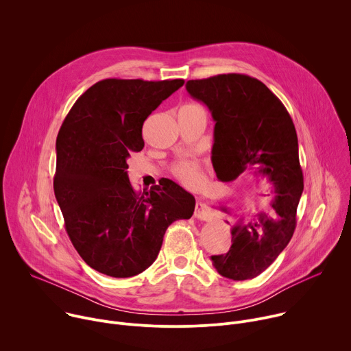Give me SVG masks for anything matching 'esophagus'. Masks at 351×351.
<instances>
[{
  "mask_svg": "<svg viewBox=\"0 0 351 351\" xmlns=\"http://www.w3.org/2000/svg\"><path fill=\"white\" fill-rule=\"evenodd\" d=\"M194 215H195V218L202 219V221H210L213 218V214L210 213V210L202 202H197L195 203Z\"/></svg>",
  "mask_w": 351,
  "mask_h": 351,
  "instance_id": "obj_1",
  "label": "esophagus"
}]
</instances>
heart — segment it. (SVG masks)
<instances>
[{"label":"heart","mask_w":351,"mask_h":351,"mask_svg":"<svg viewBox=\"0 0 351 351\" xmlns=\"http://www.w3.org/2000/svg\"><path fill=\"white\" fill-rule=\"evenodd\" d=\"M172 172L187 187H198L203 182L202 164L195 160H182L172 167Z\"/></svg>","instance_id":"heart-1"}]
</instances>
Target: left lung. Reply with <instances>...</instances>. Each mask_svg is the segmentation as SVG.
Listing matches in <instances>:
<instances>
[{
	"mask_svg": "<svg viewBox=\"0 0 351 351\" xmlns=\"http://www.w3.org/2000/svg\"><path fill=\"white\" fill-rule=\"evenodd\" d=\"M189 94L204 103L215 121L213 165L222 182L243 173L265 175L274 184L275 217L258 213L232 228V247L213 256L219 275L253 279L283 252L295 229L304 189L294 123L280 99L258 79L226 73L189 80ZM226 211V208H222Z\"/></svg>",
	"mask_w": 351,
	"mask_h": 351,
	"instance_id": "8db88e82",
	"label": "left lung"
}]
</instances>
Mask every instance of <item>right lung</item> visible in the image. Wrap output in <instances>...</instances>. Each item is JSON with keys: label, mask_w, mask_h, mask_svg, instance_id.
Listing matches in <instances>:
<instances>
[{"label": "right lung", "mask_w": 351, "mask_h": 351, "mask_svg": "<svg viewBox=\"0 0 351 351\" xmlns=\"http://www.w3.org/2000/svg\"><path fill=\"white\" fill-rule=\"evenodd\" d=\"M183 79H104L87 88L57 137L54 193L66 233L93 269L130 278L152 265L168 226L189 219L194 197L169 179L136 191L126 160L141 152L144 121Z\"/></svg>", "instance_id": "right-lung-1"}]
</instances>
